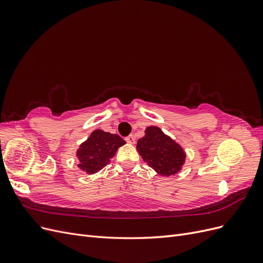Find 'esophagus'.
<instances>
[{
  "instance_id": "1",
  "label": "esophagus",
  "mask_w": 263,
  "mask_h": 263,
  "mask_svg": "<svg viewBox=\"0 0 263 263\" xmlns=\"http://www.w3.org/2000/svg\"><path fill=\"white\" fill-rule=\"evenodd\" d=\"M125 140L128 142V144H134V142H135V137L133 136V135H129V136H127L125 138Z\"/></svg>"
}]
</instances>
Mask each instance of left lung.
Returning a JSON list of instances; mask_svg holds the SVG:
<instances>
[{
	"instance_id": "1",
	"label": "left lung",
	"mask_w": 263,
	"mask_h": 263,
	"mask_svg": "<svg viewBox=\"0 0 263 263\" xmlns=\"http://www.w3.org/2000/svg\"><path fill=\"white\" fill-rule=\"evenodd\" d=\"M136 149L142 160L162 177L179 173L185 163L184 149L158 126L147 127L145 136L137 141Z\"/></svg>"
}]
</instances>
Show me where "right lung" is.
Returning <instances> with one entry per match:
<instances>
[{
	"mask_svg": "<svg viewBox=\"0 0 263 263\" xmlns=\"http://www.w3.org/2000/svg\"><path fill=\"white\" fill-rule=\"evenodd\" d=\"M125 144L126 141L118 135L102 129L93 130L77 150L78 168L87 174L99 172L109 163L118 148Z\"/></svg>",
	"mask_w": 263,
	"mask_h": 263,
	"instance_id": "1",
	"label": "right lung"
}]
</instances>
